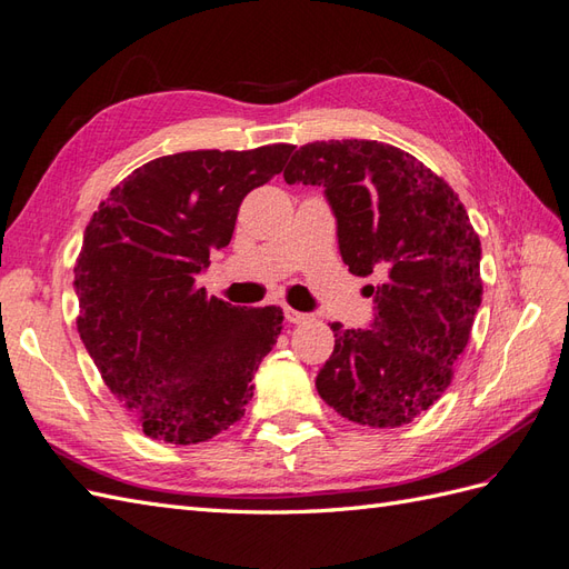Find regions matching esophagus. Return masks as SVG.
Here are the masks:
<instances>
[{
    "label": "esophagus",
    "mask_w": 569,
    "mask_h": 569,
    "mask_svg": "<svg viewBox=\"0 0 569 569\" xmlns=\"http://www.w3.org/2000/svg\"><path fill=\"white\" fill-rule=\"evenodd\" d=\"M284 313H287V321L289 323H307V321H311L309 313H301V311H295V309H284Z\"/></svg>",
    "instance_id": "1"
}]
</instances>
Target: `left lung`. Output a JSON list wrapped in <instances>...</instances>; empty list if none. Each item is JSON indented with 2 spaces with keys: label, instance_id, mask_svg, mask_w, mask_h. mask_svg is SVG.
<instances>
[{
  "label": "left lung",
  "instance_id": "left-lung-1",
  "mask_svg": "<svg viewBox=\"0 0 569 569\" xmlns=\"http://www.w3.org/2000/svg\"><path fill=\"white\" fill-rule=\"evenodd\" d=\"M289 186H321L352 274L369 284L367 330L332 323L336 350L316 389L367 427L412 422L441 398L482 299L480 239L459 196L408 151L377 140L311 142L284 169Z\"/></svg>",
  "mask_w": 569,
  "mask_h": 569
}]
</instances>
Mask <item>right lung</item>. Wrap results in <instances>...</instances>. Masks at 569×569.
Returning <instances> with one entry per match:
<instances>
[{
	"mask_svg": "<svg viewBox=\"0 0 569 569\" xmlns=\"http://www.w3.org/2000/svg\"><path fill=\"white\" fill-rule=\"evenodd\" d=\"M292 144L198 149L134 169L93 212L74 266L77 330L106 386L151 439L200 445L239 422L280 307L207 297L198 274L229 246L243 198Z\"/></svg>",
	"mask_w": 569,
	"mask_h": 569,
	"instance_id": "1",
	"label": "right lung"
}]
</instances>
